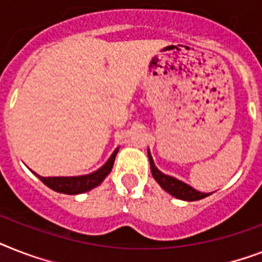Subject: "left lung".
Returning <instances> with one entry per match:
<instances>
[{
	"mask_svg": "<svg viewBox=\"0 0 262 262\" xmlns=\"http://www.w3.org/2000/svg\"><path fill=\"white\" fill-rule=\"evenodd\" d=\"M148 159H149L150 163V171H152V176L155 178L159 186L163 188L164 191H167L169 195L178 198V199H182V201L187 202H193L199 201V199H203V198L211 195L212 192H201V191L195 190L191 186H188L187 183L182 182V180L176 179L173 176L165 175L159 169V168L155 165V161H153V157L150 155L149 149H148Z\"/></svg>",
	"mask_w": 262,
	"mask_h": 262,
	"instance_id": "8db88e82",
	"label": "left lung"
}]
</instances>
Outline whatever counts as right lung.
I'll use <instances>...</instances> for the list:
<instances>
[{
  "mask_svg": "<svg viewBox=\"0 0 262 262\" xmlns=\"http://www.w3.org/2000/svg\"><path fill=\"white\" fill-rule=\"evenodd\" d=\"M117 148L114 152L112 153V156L109 157V160L106 161L105 164L102 165L99 169L91 172L89 175H80V176H54V178H44V176L37 175L36 172H33L40 180H41L47 187H50L51 190L56 191L60 193H67V195H78V193L87 192V191L93 190L97 186H99L105 178L112 171L114 160H116L117 153H118Z\"/></svg>",
  "mask_w": 262,
  "mask_h": 262,
  "instance_id": "right-lung-1",
  "label": "right lung"
}]
</instances>
